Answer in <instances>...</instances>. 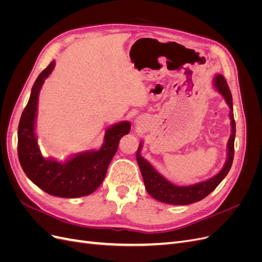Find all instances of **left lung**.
I'll return each mask as SVG.
<instances>
[{"instance_id": "obj_1", "label": "left lung", "mask_w": 262, "mask_h": 262, "mask_svg": "<svg viewBox=\"0 0 262 262\" xmlns=\"http://www.w3.org/2000/svg\"><path fill=\"white\" fill-rule=\"evenodd\" d=\"M214 86H215L216 91L224 97L225 101L231 109L229 112V118H231V124H232V133L231 137L228 139L227 143V160L224 164V167L220 170L217 175L214 177L199 182L195 185H190L186 187H180L171 184L170 181L165 179L161 173H158L152 165H150L145 158L142 157L141 149L142 143H140L139 148L137 150V161L139 164V167L142 173V177L144 180V185L146 188V191L152 195L154 199L173 205H187L191 204L193 202H198L205 196L209 195L214 189H215L221 181L223 180L228 173L229 169L232 167L233 160H234V142H235V134H236V124L234 120V114H233V99L232 94L229 91V87L225 77L222 74H217L213 80Z\"/></svg>"}]
</instances>
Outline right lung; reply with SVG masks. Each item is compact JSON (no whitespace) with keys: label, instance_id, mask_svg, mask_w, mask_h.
Listing matches in <instances>:
<instances>
[{"label":"right lung","instance_id":"add662e5","mask_svg":"<svg viewBox=\"0 0 262 262\" xmlns=\"http://www.w3.org/2000/svg\"><path fill=\"white\" fill-rule=\"evenodd\" d=\"M54 68V61L39 74L31 89L27 106L18 124L17 153L26 176L45 192L61 198L89 195L104 181L108 166L116 154L119 141L128 134L131 123L122 121L106 130L105 141L98 150H87L60 163L42 156L37 144L35 120L38 95Z\"/></svg>","mask_w":262,"mask_h":262}]
</instances>
